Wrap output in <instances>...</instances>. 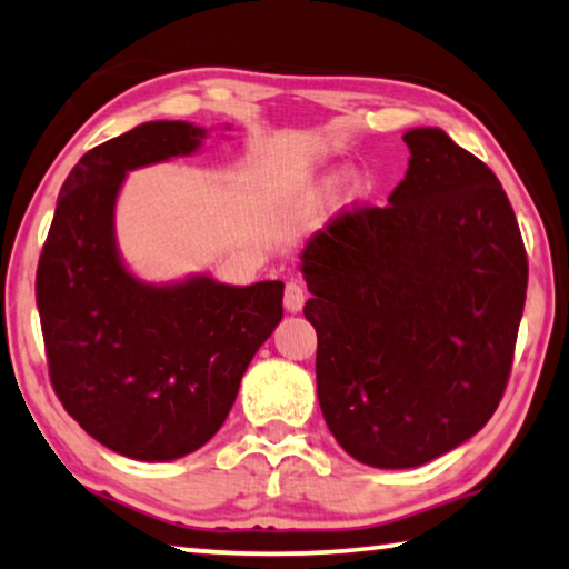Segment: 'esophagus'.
Masks as SVG:
<instances>
[{"mask_svg": "<svg viewBox=\"0 0 569 569\" xmlns=\"http://www.w3.org/2000/svg\"><path fill=\"white\" fill-rule=\"evenodd\" d=\"M305 298H308V295H305L300 282H287V287H284V310L287 312H300L305 305Z\"/></svg>", "mask_w": 569, "mask_h": 569, "instance_id": "34e87169", "label": "esophagus"}]
</instances>
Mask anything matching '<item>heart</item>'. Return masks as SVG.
Here are the masks:
<instances>
[{"instance_id": "obj_1", "label": "heart", "mask_w": 569, "mask_h": 569, "mask_svg": "<svg viewBox=\"0 0 569 569\" xmlns=\"http://www.w3.org/2000/svg\"><path fill=\"white\" fill-rule=\"evenodd\" d=\"M341 184V194L346 202H359L365 200V197L372 192V174L365 169H349L343 174L341 169H331V171H323L316 182L310 187V194L318 197V200H323V197L333 194L336 189Z\"/></svg>"}]
</instances>
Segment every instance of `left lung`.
Masks as SVG:
<instances>
[{
  "label": "left lung",
  "instance_id": "1",
  "mask_svg": "<svg viewBox=\"0 0 569 569\" xmlns=\"http://www.w3.org/2000/svg\"><path fill=\"white\" fill-rule=\"evenodd\" d=\"M385 208L333 220L300 271L318 402L357 462L410 469L480 431L503 398L529 264L498 177L441 128H410Z\"/></svg>",
  "mask_w": 569,
  "mask_h": 569
}]
</instances>
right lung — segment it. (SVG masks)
Wrapping results in <instances>:
<instances>
[{"label": "right lung", "mask_w": 569, "mask_h": 569, "mask_svg": "<svg viewBox=\"0 0 569 569\" xmlns=\"http://www.w3.org/2000/svg\"><path fill=\"white\" fill-rule=\"evenodd\" d=\"M208 136L194 122L151 120L81 156L38 264L56 395L92 439L138 462L204 447L282 320L277 279L238 287L200 271L146 282L122 259L114 210L130 171L192 156Z\"/></svg>", "instance_id": "right-lung-1"}]
</instances>
